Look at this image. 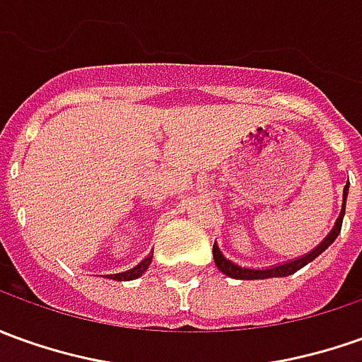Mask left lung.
<instances>
[{"label":"left lung","instance_id":"left-lung-1","mask_svg":"<svg viewBox=\"0 0 362 362\" xmlns=\"http://www.w3.org/2000/svg\"><path fill=\"white\" fill-rule=\"evenodd\" d=\"M349 193V183L345 185V191H343V209H341V214H339L337 223L333 226V230L325 236V240H321L317 248H313L310 254L301 256V258H296L291 262H284V264H278V266H270V268H264V270H254V268H244V266H238L234 264L228 258H224V254L218 250V246L214 244L213 246V258L216 268L226 274L228 278H234V280H266V278H286V276H291L298 270H301L305 264H310L317 258L319 254L325 252L331 244L335 243V238L341 233V224H343V216H345V201H347Z\"/></svg>","mask_w":362,"mask_h":362}]
</instances>
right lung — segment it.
I'll return each mask as SVG.
<instances>
[{
    "label": "right lung",
    "mask_w": 362,
    "mask_h": 362,
    "mask_svg": "<svg viewBox=\"0 0 362 362\" xmlns=\"http://www.w3.org/2000/svg\"><path fill=\"white\" fill-rule=\"evenodd\" d=\"M151 260H153V252L149 254L148 258H144V260L139 262L138 266H134L132 270L128 272H122V274H112L110 278L112 280H116V281H128V280H136V278H139L144 272L148 270L149 268V264H151Z\"/></svg>",
    "instance_id": "add662e5"
}]
</instances>
